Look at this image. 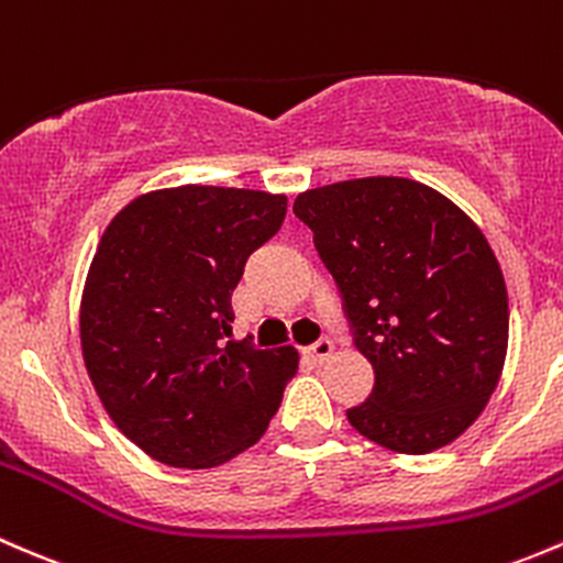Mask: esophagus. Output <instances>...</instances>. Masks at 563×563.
Segmentation results:
<instances>
[{
	"instance_id": "34e87169",
	"label": "esophagus",
	"mask_w": 563,
	"mask_h": 563,
	"mask_svg": "<svg viewBox=\"0 0 563 563\" xmlns=\"http://www.w3.org/2000/svg\"><path fill=\"white\" fill-rule=\"evenodd\" d=\"M330 355H333V341L330 339H317L314 344L306 346V357L314 363H324Z\"/></svg>"
}]
</instances>
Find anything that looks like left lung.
<instances>
[{
    "instance_id": "obj_1",
    "label": "left lung",
    "mask_w": 563,
    "mask_h": 563,
    "mask_svg": "<svg viewBox=\"0 0 563 563\" xmlns=\"http://www.w3.org/2000/svg\"><path fill=\"white\" fill-rule=\"evenodd\" d=\"M292 211L314 233L357 352L374 366V393L346 420L396 453L455 442L507 357V284L483 230L450 197L398 176L306 189Z\"/></svg>"
}]
</instances>
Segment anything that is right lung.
<instances>
[{
  "label": "right lung",
  "mask_w": 563,
  "mask_h": 563,
  "mask_svg": "<svg viewBox=\"0 0 563 563\" xmlns=\"http://www.w3.org/2000/svg\"><path fill=\"white\" fill-rule=\"evenodd\" d=\"M284 213V195L184 184L137 195L97 243L84 363L115 428L154 461L222 466L268 431L298 352L228 341L230 295Z\"/></svg>",
  "instance_id": "add662e5"
}]
</instances>
